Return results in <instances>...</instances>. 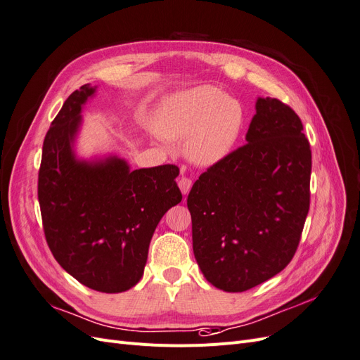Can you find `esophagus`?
<instances>
[{"mask_svg": "<svg viewBox=\"0 0 360 360\" xmlns=\"http://www.w3.org/2000/svg\"><path fill=\"white\" fill-rule=\"evenodd\" d=\"M178 185H179V188H181V191H182V194H188L190 190H191V187H193V181H191L190 178H181V179L178 181Z\"/></svg>", "mask_w": 360, "mask_h": 360, "instance_id": "34e87169", "label": "esophagus"}]
</instances>
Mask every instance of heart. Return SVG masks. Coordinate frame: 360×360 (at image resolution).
Masks as SVG:
<instances>
[{
    "mask_svg": "<svg viewBox=\"0 0 360 360\" xmlns=\"http://www.w3.org/2000/svg\"><path fill=\"white\" fill-rule=\"evenodd\" d=\"M240 104L215 86H199L167 101L157 115L155 127L167 139H187V155L197 165L223 160L242 129Z\"/></svg>",
    "mask_w": 360,
    "mask_h": 360,
    "instance_id": "1",
    "label": "heart"
}]
</instances>
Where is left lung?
I'll return each mask as SVG.
<instances>
[{
	"instance_id": "left-lung-1",
	"label": "left lung",
	"mask_w": 360,
	"mask_h": 360,
	"mask_svg": "<svg viewBox=\"0 0 360 360\" xmlns=\"http://www.w3.org/2000/svg\"><path fill=\"white\" fill-rule=\"evenodd\" d=\"M302 131L285 103L259 98L248 143L194 182L193 251L217 288L245 292L292 262L309 211L311 148Z\"/></svg>"
}]
</instances>
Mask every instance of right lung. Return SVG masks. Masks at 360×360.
Instances as JSON below:
<instances>
[{"mask_svg":"<svg viewBox=\"0 0 360 360\" xmlns=\"http://www.w3.org/2000/svg\"><path fill=\"white\" fill-rule=\"evenodd\" d=\"M89 84L65 100L46 133L39 203L46 242L61 268L92 290L121 293L143 275L157 224L182 200L179 169L130 170L118 157L79 161L73 141Z\"/></svg>","mask_w":360,"mask_h":360,"instance_id":"right-lung-1","label":"right lung"}]
</instances>
